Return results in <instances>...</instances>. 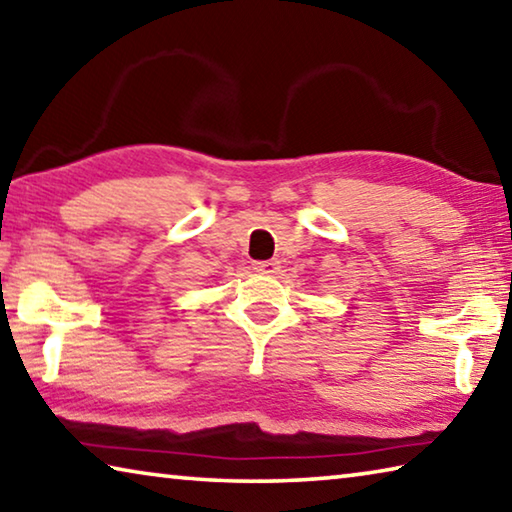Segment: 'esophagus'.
<instances>
[{
    "label": "esophagus",
    "instance_id": "esophagus-1",
    "mask_svg": "<svg viewBox=\"0 0 512 512\" xmlns=\"http://www.w3.org/2000/svg\"><path fill=\"white\" fill-rule=\"evenodd\" d=\"M253 268L257 273H275L280 264H277L275 259H264V262H253Z\"/></svg>",
    "mask_w": 512,
    "mask_h": 512
}]
</instances>
